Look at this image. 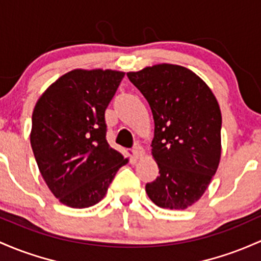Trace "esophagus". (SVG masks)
<instances>
[{
	"label": "esophagus",
	"instance_id": "1",
	"mask_svg": "<svg viewBox=\"0 0 261 261\" xmlns=\"http://www.w3.org/2000/svg\"><path fill=\"white\" fill-rule=\"evenodd\" d=\"M133 153H134V156L136 157V159H141L142 156H144V148H142V146L141 145H139V144H136L135 146H134V148H133Z\"/></svg>",
	"mask_w": 261,
	"mask_h": 261
}]
</instances>
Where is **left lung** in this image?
<instances>
[{
	"instance_id": "1",
	"label": "left lung",
	"mask_w": 261,
	"mask_h": 261,
	"mask_svg": "<svg viewBox=\"0 0 261 261\" xmlns=\"http://www.w3.org/2000/svg\"><path fill=\"white\" fill-rule=\"evenodd\" d=\"M127 78L154 120L151 146L160 176L146 185V193L159 207L185 210L202 197L219 165L222 115L216 96L179 65H153Z\"/></svg>"
}]
</instances>
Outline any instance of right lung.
<instances>
[{
    "label": "right lung",
    "instance_id": "1",
    "mask_svg": "<svg viewBox=\"0 0 261 261\" xmlns=\"http://www.w3.org/2000/svg\"><path fill=\"white\" fill-rule=\"evenodd\" d=\"M124 75L114 70H71L37 101L31 146L51 193L68 207L96 204L127 163L108 144L105 121V110Z\"/></svg>",
    "mask_w": 261,
    "mask_h": 261
}]
</instances>
